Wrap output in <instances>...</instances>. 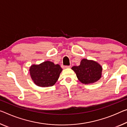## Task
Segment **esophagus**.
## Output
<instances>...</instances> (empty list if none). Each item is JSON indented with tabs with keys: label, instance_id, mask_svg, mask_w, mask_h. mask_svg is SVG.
Listing matches in <instances>:
<instances>
[{
	"label": "esophagus",
	"instance_id": "1",
	"mask_svg": "<svg viewBox=\"0 0 127 127\" xmlns=\"http://www.w3.org/2000/svg\"><path fill=\"white\" fill-rule=\"evenodd\" d=\"M64 68H70V65H65L63 67Z\"/></svg>",
	"mask_w": 127,
	"mask_h": 127
}]
</instances>
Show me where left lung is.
<instances>
[{
    "label": "left lung",
    "mask_w": 127,
    "mask_h": 127,
    "mask_svg": "<svg viewBox=\"0 0 127 127\" xmlns=\"http://www.w3.org/2000/svg\"><path fill=\"white\" fill-rule=\"evenodd\" d=\"M79 81L84 84L94 83L101 77L102 68L99 64L93 60L84 59L80 65L72 67Z\"/></svg>",
    "instance_id": "1"
}]
</instances>
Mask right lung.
I'll return each mask as SVG.
<instances>
[{"label": "right lung", "mask_w": 127, "mask_h": 127, "mask_svg": "<svg viewBox=\"0 0 127 127\" xmlns=\"http://www.w3.org/2000/svg\"><path fill=\"white\" fill-rule=\"evenodd\" d=\"M62 70L59 64L46 61L39 65H32L29 71L35 85L48 87L53 86L56 83Z\"/></svg>", "instance_id": "right-lung-1"}]
</instances>
